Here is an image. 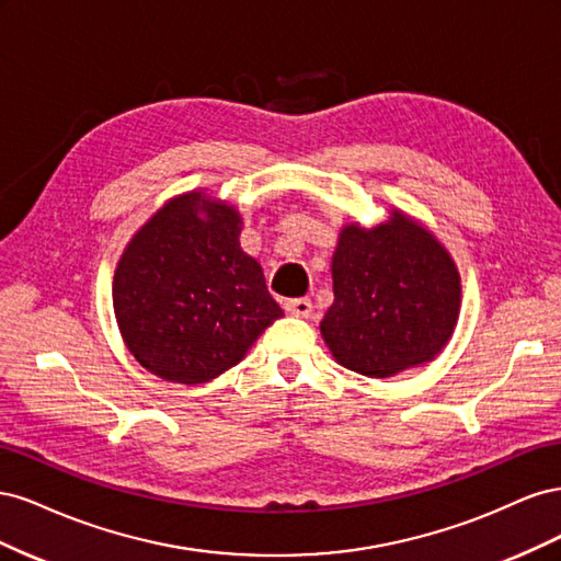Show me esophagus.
<instances>
[{"mask_svg": "<svg viewBox=\"0 0 561 561\" xmlns=\"http://www.w3.org/2000/svg\"><path fill=\"white\" fill-rule=\"evenodd\" d=\"M285 311L297 318H309L313 311V304L309 297H297V299H285Z\"/></svg>", "mask_w": 561, "mask_h": 561, "instance_id": "1", "label": "esophagus"}]
</instances>
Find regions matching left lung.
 <instances>
[{
    "instance_id": "8db88e82",
    "label": "left lung",
    "mask_w": 561,
    "mask_h": 561,
    "mask_svg": "<svg viewBox=\"0 0 561 561\" xmlns=\"http://www.w3.org/2000/svg\"><path fill=\"white\" fill-rule=\"evenodd\" d=\"M332 280L320 332L339 365L383 379L433 360L449 342L461 278L435 236L402 213L375 229L346 227Z\"/></svg>"
}]
</instances>
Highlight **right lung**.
Returning <instances> with one entry per match:
<instances>
[{"mask_svg":"<svg viewBox=\"0 0 561 561\" xmlns=\"http://www.w3.org/2000/svg\"><path fill=\"white\" fill-rule=\"evenodd\" d=\"M239 236L233 208L186 194L128 243L114 274V313L128 351L157 377L206 383L283 316Z\"/></svg>","mask_w":561,"mask_h":561,"instance_id":"right-lung-1","label":"right lung"}]
</instances>
